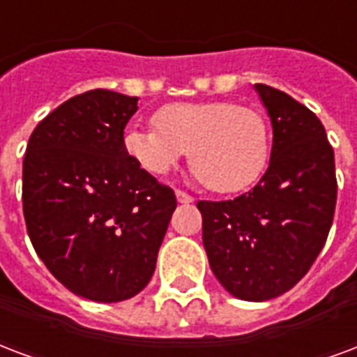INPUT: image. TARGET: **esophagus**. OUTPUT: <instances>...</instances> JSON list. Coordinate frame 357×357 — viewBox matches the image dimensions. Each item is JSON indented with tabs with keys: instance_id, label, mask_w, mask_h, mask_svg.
<instances>
[{
	"instance_id": "obj_1",
	"label": "esophagus",
	"mask_w": 357,
	"mask_h": 357,
	"mask_svg": "<svg viewBox=\"0 0 357 357\" xmlns=\"http://www.w3.org/2000/svg\"><path fill=\"white\" fill-rule=\"evenodd\" d=\"M176 199H178L179 204H191L192 202L191 195H187V192L183 191H176Z\"/></svg>"
}]
</instances>
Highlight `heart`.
<instances>
[{"mask_svg":"<svg viewBox=\"0 0 357 357\" xmlns=\"http://www.w3.org/2000/svg\"><path fill=\"white\" fill-rule=\"evenodd\" d=\"M157 128L134 126L125 134L132 160L162 176L189 153L192 172L215 192L253 185L271 157L266 119L232 102L170 104L155 115Z\"/></svg>","mask_w":357,"mask_h":357,"instance_id":"1","label":"heart"}]
</instances>
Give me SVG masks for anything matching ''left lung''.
<instances>
[{
	"label": "left lung",
	"mask_w": 357,
	"mask_h": 357,
	"mask_svg": "<svg viewBox=\"0 0 357 357\" xmlns=\"http://www.w3.org/2000/svg\"><path fill=\"white\" fill-rule=\"evenodd\" d=\"M273 125L265 176L234 200H200L202 244L232 297L268 301L289 291L321 252L337 202L326 128L289 94L255 84Z\"/></svg>",
	"instance_id": "1"
}]
</instances>
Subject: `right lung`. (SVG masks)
Listing matches in <instances>:
<instances>
[{
	"label": "right lung",
	"mask_w": 357,
	"mask_h": 357,
	"mask_svg": "<svg viewBox=\"0 0 357 357\" xmlns=\"http://www.w3.org/2000/svg\"><path fill=\"white\" fill-rule=\"evenodd\" d=\"M138 98L89 91L31 132L22 162L24 219L52 276L79 297L138 295L157 265L176 195L125 149Z\"/></svg>",
	"instance_id": "obj_1"
}]
</instances>
